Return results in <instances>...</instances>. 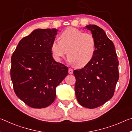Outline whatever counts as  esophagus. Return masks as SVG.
<instances>
[{
    "mask_svg": "<svg viewBox=\"0 0 132 132\" xmlns=\"http://www.w3.org/2000/svg\"><path fill=\"white\" fill-rule=\"evenodd\" d=\"M69 73L70 75H72L73 74V69H70V68H69Z\"/></svg>",
    "mask_w": 132,
    "mask_h": 132,
    "instance_id": "1",
    "label": "esophagus"
}]
</instances>
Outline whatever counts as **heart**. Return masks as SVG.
Wrapping results in <instances>:
<instances>
[{"label":"heart","mask_w":132,"mask_h":132,"mask_svg":"<svg viewBox=\"0 0 132 132\" xmlns=\"http://www.w3.org/2000/svg\"><path fill=\"white\" fill-rule=\"evenodd\" d=\"M59 39L53 41L51 46L53 56L56 61H61L67 50L68 61L78 67L87 65L93 59L96 51V40L92 34L69 27L61 32Z\"/></svg>","instance_id":"1"}]
</instances>
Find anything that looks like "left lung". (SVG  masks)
<instances>
[{
	"mask_svg": "<svg viewBox=\"0 0 132 132\" xmlns=\"http://www.w3.org/2000/svg\"><path fill=\"white\" fill-rule=\"evenodd\" d=\"M96 40V51L90 63L75 70V93L79 103L87 108H95L113 97L119 79L117 53L113 43L105 31L96 25L86 26Z\"/></svg>",
	"mask_w": 132,
	"mask_h": 132,
	"instance_id": "1",
	"label": "left lung"
}]
</instances>
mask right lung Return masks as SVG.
<instances>
[{"mask_svg":"<svg viewBox=\"0 0 132 132\" xmlns=\"http://www.w3.org/2000/svg\"><path fill=\"white\" fill-rule=\"evenodd\" d=\"M57 31L34 30L20 40L11 58L14 92L31 108L50 105L55 100L56 88L68 74V67L56 62L51 50Z\"/></svg>","mask_w":132,"mask_h":132,"instance_id":"right-lung-1","label":"right lung"}]
</instances>
